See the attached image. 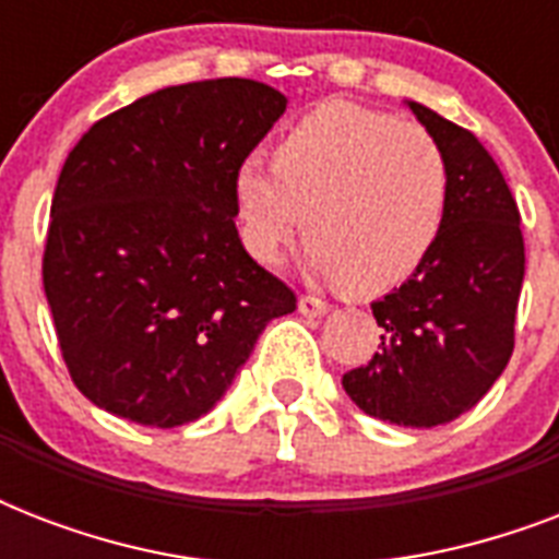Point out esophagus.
<instances>
[{"label":"esophagus","instance_id":"34e87169","mask_svg":"<svg viewBox=\"0 0 559 559\" xmlns=\"http://www.w3.org/2000/svg\"><path fill=\"white\" fill-rule=\"evenodd\" d=\"M298 310H301V316H310V319H316V316L328 313V305H324L322 298L301 296L298 298Z\"/></svg>","mask_w":559,"mask_h":559}]
</instances>
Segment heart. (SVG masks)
<instances>
[{"label": "heart", "mask_w": 559, "mask_h": 559, "mask_svg": "<svg viewBox=\"0 0 559 559\" xmlns=\"http://www.w3.org/2000/svg\"><path fill=\"white\" fill-rule=\"evenodd\" d=\"M450 165L415 121L354 104L305 116L266 165L235 170V211L246 249L275 263L293 237H313L307 266L354 293H382L424 263L441 235Z\"/></svg>", "instance_id": "b5f03b06"}]
</instances>
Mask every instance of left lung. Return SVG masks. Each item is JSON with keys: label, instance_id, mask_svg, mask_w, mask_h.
Masks as SVG:
<instances>
[{"label": "left lung", "instance_id": "1", "mask_svg": "<svg viewBox=\"0 0 559 559\" xmlns=\"http://www.w3.org/2000/svg\"><path fill=\"white\" fill-rule=\"evenodd\" d=\"M406 107L447 153V214L412 278L371 305L380 350L342 385L366 415L432 429L469 412L502 377L525 243L516 200L485 144L417 100Z\"/></svg>", "mask_w": 559, "mask_h": 559}]
</instances>
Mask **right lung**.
<instances>
[{"mask_svg": "<svg viewBox=\"0 0 559 559\" xmlns=\"http://www.w3.org/2000/svg\"><path fill=\"white\" fill-rule=\"evenodd\" d=\"M287 98L246 78L182 83L100 118L69 153L43 287L86 400L174 429L209 415L293 289L249 258L235 170Z\"/></svg>", "mask_w": 559, "mask_h": 559, "instance_id": "obj_1", "label": "right lung"}]
</instances>
